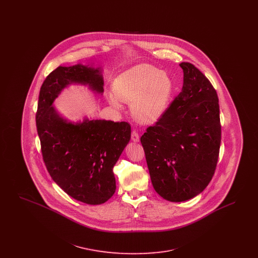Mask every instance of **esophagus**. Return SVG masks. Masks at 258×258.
Returning a JSON list of instances; mask_svg holds the SVG:
<instances>
[{"label": "esophagus", "mask_w": 258, "mask_h": 258, "mask_svg": "<svg viewBox=\"0 0 258 258\" xmlns=\"http://www.w3.org/2000/svg\"><path fill=\"white\" fill-rule=\"evenodd\" d=\"M132 140H133L135 143L139 142V135H138L136 131H133V133H132Z\"/></svg>", "instance_id": "34e87169"}]
</instances>
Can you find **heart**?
<instances>
[{
  "mask_svg": "<svg viewBox=\"0 0 258 258\" xmlns=\"http://www.w3.org/2000/svg\"><path fill=\"white\" fill-rule=\"evenodd\" d=\"M114 94L107 101L121 108V101L131 103V113L140 123L150 124L160 120L167 109L172 93L171 77L149 63H138L119 74L113 82Z\"/></svg>",
  "mask_w": 258,
  "mask_h": 258,
  "instance_id": "b5f03b06",
  "label": "heart"
}]
</instances>
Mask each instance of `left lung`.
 Listing matches in <instances>:
<instances>
[{"mask_svg":"<svg viewBox=\"0 0 258 258\" xmlns=\"http://www.w3.org/2000/svg\"><path fill=\"white\" fill-rule=\"evenodd\" d=\"M183 87L140 141L155 190L182 202L201 194L216 170L221 146L220 105L216 90L190 62L183 61Z\"/></svg>","mask_w":258,"mask_h":258,"instance_id":"left-lung-1","label":"left lung"}]
</instances>
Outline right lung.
<instances>
[{"mask_svg":"<svg viewBox=\"0 0 258 258\" xmlns=\"http://www.w3.org/2000/svg\"><path fill=\"white\" fill-rule=\"evenodd\" d=\"M103 70L77 63L58 67L40 88L37 104V135L51 178L74 199L90 205L106 202L116 191L113 167L131 140L126 122L106 120L70 121L53 106L71 85L88 86L103 94Z\"/></svg>","mask_w":258,"mask_h":258,"instance_id":"obj_1","label":"right lung"}]
</instances>
